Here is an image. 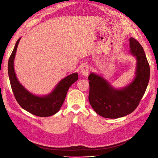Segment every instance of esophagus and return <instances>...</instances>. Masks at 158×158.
Returning <instances> with one entry per match:
<instances>
[{"mask_svg": "<svg viewBox=\"0 0 158 158\" xmlns=\"http://www.w3.org/2000/svg\"><path fill=\"white\" fill-rule=\"evenodd\" d=\"M81 73L83 76H88L89 73V66L88 65H83L81 69Z\"/></svg>", "mask_w": 158, "mask_h": 158, "instance_id": "obj_1", "label": "esophagus"}]
</instances>
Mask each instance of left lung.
<instances>
[{"instance_id": "left-lung-1", "label": "left lung", "mask_w": 158, "mask_h": 158, "mask_svg": "<svg viewBox=\"0 0 158 158\" xmlns=\"http://www.w3.org/2000/svg\"><path fill=\"white\" fill-rule=\"evenodd\" d=\"M130 52L137 60L134 81L122 89H114L102 77L90 73L89 102L96 113L105 118L126 116L139 106L149 81L150 68L143 47L130 38Z\"/></svg>"}]
</instances>
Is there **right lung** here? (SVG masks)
I'll return each mask as SVG.
<instances>
[{
  "label": "right lung",
  "instance_id": "obj_1",
  "mask_svg": "<svg viewBox=\"0 0 158 158\" xmlns=\"http://www.w3.org/2000/svg\"><path fill=\"white\" fill-rule=\"evenodd\" d=\"M20 38L17 41L8 62V73L11 89L20 106L28 112L39 117H49L58 112L64 101L68 89L78 79L77 73L60 81L53 91L48 96L40 97L32 94L19 83L13 68V62Z\"/></svg>",
  "mask_w": 158,
  "mask_h": 158
}]
</instances>
